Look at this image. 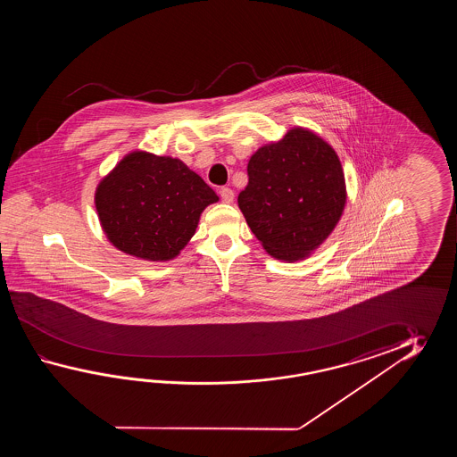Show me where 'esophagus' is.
I'll return each instance as SVG.
<instances>
[{"instance_id": "34e87169", "label": "esophagus", "mask_w": 457, "mask_h": 457, "mask_svg": "<svg viewBox=\"0 0 457 457\" xmlns=\"http://www.w3.org/2000/svg\"><path fill=\"white\" fill-rule=\"evenodd\" d=\"M220 197H222V201H224L225 204H230V203H233L235 193H233L230 187H222V189H220Z\"/></svg>"}]
</instances>
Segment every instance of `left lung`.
Listing matches in <instances>:
<instances>
[{"mask_svg": "<svg viewBox=\"0 0 457 457\" xmlns=\"http://www.w3.org/2000/svg\"><path fill=\"white\" fill-rule=\"evenodd\" d=\"M238 207L262 248L276 260L299 262L338 224L346 204L337 152L309 129L294 127L254 152Z\"/></svg>", "mask_w": 457, "mask_h": 457, "instance_id": "left-lung-1", "label": "left lung"}]
</instances>
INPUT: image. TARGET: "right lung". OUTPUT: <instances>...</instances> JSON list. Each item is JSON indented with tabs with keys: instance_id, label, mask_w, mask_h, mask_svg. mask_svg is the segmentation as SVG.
<instances>
[{
	"instance_id": "right-lung-1",
	"label": "right lung",
	"mask_w": 457,
	"mask_h": 457,
	"mask_svg": "<svg viewBox=\"0 0 457 457\" xmlns=\"http://www.w3.org/2000/svg\"><path fill=\"white\" fill-rule=\"evenodd\" d=\"M214 189L171 156L127 154L96 187L95 204L107 240L146 262H170L195 235Z\"/></svg>"
}]
</instances>
